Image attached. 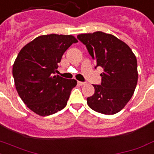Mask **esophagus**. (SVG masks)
<instances>
[{
  "instance_id": "1",
  "label": "esophagus",
  "mask_w": 154,
  "mask_h": 154,
  "mask_svg": "<svg viewBox=\"0 0 154 154\" xmlns=\"http://www.w3.org/2000/svg\"><path fill=\"white\" fill-rule=\"evenodd\" d=\"M77 84L79 85H85V82H81V81H77Z\"/></svg>"
}]
</instances>
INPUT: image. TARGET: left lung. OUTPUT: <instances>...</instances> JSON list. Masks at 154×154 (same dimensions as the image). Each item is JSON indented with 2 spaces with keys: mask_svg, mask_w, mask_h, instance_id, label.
<instances>
[{
  "mask_svg": "<svg viewBox=\"0 0 154 154\" xmlns=\"http://www.w3.org/2000/svg\"><path fill=\"white\" fill-rule=\"evenodd\" d=\"M77 38L85 45L97 66L103 69L101 85H94V94L87 103L95 112L114 115L127 105L138 82L136 56L127 43L102 32L80 34Z\"/></svg>",
  "mask_w": 154,
  "mask_h": 154,
  "instance_id": "left-lung-1",
  "label": "left lung"
}]
</instances>
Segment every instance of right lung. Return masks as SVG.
<instances>
[{"instance_id":"add662e5","label":"right lung","mask_w":154,"mask_h":154,"mask_svg":"<svg viewBox=\"0 0 154 154\" xmlns=\"http://www.w3.org/2000/svg\"><path fill=\"white\" fill-rule=\"evenodd\" d=\"M77 42L72 35H40L25 45L16 57L12 66L16 91L38 116L54 114L67 104L77 81L54 74L65 51Z\"/></svg>"}]
</instances>
